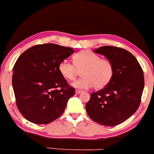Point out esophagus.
<instances>
[{
  "instance_id": "34e87169",
  "label": "esophagus",
  "mask_w": 154,
  "mask_h": 154,
  "mask_svg": "<svg viewBox=\"0 0 154 154\" xmlns=\"http://www.w3.org/2000/svg\"><path fill=\"white\" fill-rule=\"evenodd\" d=\"M75 93H77V94H80V93H83V91H80V90H76Z\"/></svg>"
}]
</instances>
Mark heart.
Returning <instances> with one entry per match:
<instances>
[{
	"instance_id": "heart-1",
	"label": "heart",
	"mask_w": 154,
	"mask_h": 154,
	"mask_svg": "<svg viewBox=\"0 0 154 154\" xmlns=\"http://www.w3.org/2000/svg\"><path fill=\"white\" fill-rule=\"evenodd\" d=\"M74 63L67 60L59 63V71L63 77L74 80L82 70L83 77L72 83L75 88L88 89L94 87L97 89L105 88L114 77V65L110 60L100 59V56L91 51L84 50L76 54Z\"/></svg>"
}]
</instances>
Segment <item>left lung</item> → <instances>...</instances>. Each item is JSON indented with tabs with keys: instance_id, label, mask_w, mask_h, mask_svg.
I'll return each mask as SVG.
<instances>
[{
	"instance_id": "obj_1",
	"label": "left lung",
	"mask_w": 154,
	"mask_h": 154,
	"mask_svg": "<svg viewBox=\"0 0 154 154\" xmlns=\"http://www.w3.org/2000/svg\"><path fill=\"white\" fill-rule=\"evenodd\" d=\"M94 51L110 60L114 73L107 86L92 93L85 109L95 122L115 126L130 118L138 109L144 88L143 71L135 56L122 48L108 45Z\"/></svg>"
}]
</instances>
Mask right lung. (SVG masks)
Listing matches in <instances>:
<instances>
[{
  "instance_id": "1",
  "label": "right lung",
  "mask_w": 154,
  "mask_h": 154,
  "mask_svg": "<svg viewBox=\"0 0 154 154\" xmlns=\"http://www.w3.org/2000/svg\"><path fill=\"white\" fill-rule=\"evenodd\" d=\"M74 51L54 43L40 44L28 48L17 60L12 85L17 106L28 121L46 125L63 114L75 91L58 66Z\"/></svg>"
}]
</instances>
